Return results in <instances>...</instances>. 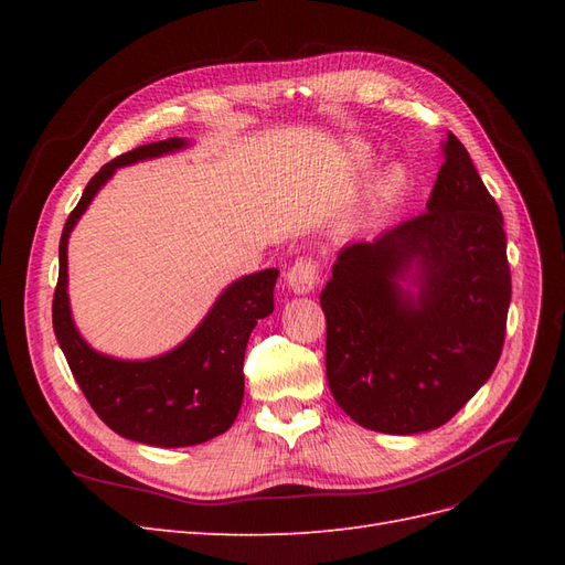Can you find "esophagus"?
Listing matches in <instances>:
<instances>
[{"mask_svg":"<svg viewBox=\"0 0 565 565\" xmlns=\"http://www.w3.org/2000/svg\"><path fill=\"white\" fill-rule=\"evenodd\" d=\"M287 282L297 295H309L311 289L318 285V262L311 256H301L287 270Z\"/></svg>","mask_w":565,"mask_h":565,"instance_id":"esophagus-1","label":"esophagus"}]
</instances>
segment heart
<instances>
[{"label":"heart","mask_w":565,"mask_h":565,"mask_svg":"<svg viewBox=\"0 0 565 565\" xmlns=\"http://www.w3.org/2000/svg\"><path fill=\"white\" fill-rule=\"evenodd\" d=\"M358 158L365 160V158H367V152L361 148V150H358ZM398 185H401V174H398V172H391V174L380 183V193H382V195L396 193V191H398Z\"/></svg>","instance_id":"b5f03b06"}]
</instances>
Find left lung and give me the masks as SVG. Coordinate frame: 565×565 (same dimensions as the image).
Returning <instances> with one entry per match:
<instances>
[{"mask_svg":"<svg viewBox=\"0 0 565 565\" xmlns=\"http://www.w3.org/2000/svg\"><path fill=\"white\" fill-rule=\"evenodd\" d=\"M443 152L426 212L347 245L320 292L330 391L372 431L438 429L502 353L511 301L502 212L455 134Z\"/></svg>","mask_w":565,"mask_h":565,"instance_id":"1","label":"left lung"}]
</instances>
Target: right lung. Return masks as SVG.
<instances>
[{"label":"right lung","instance_id":"add662e5","mask_svg":"<svg viewBox=\"0 0 565 565\" xmlns=\"http://www.w3.org/2000/svg\"><path fill=\"white\" fill-rule=\"evenodd\" d=\"M167 139L134 148L100 167L67 216L58 245L54 332L75 382L110 429L156 448H185L231 429L245 393V349L256 320L273 311L278 268L252 273L226 287L183 344L150 361H117L94 351L75 328L67 301V237L117 167L185 148Z\"/></svg>","mask_w":565,"mask_h":565}]
</instances>
